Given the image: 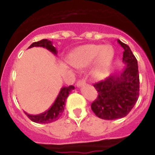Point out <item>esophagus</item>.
Here are the masks:
<instances>
[{"mask_svg": "<svg viewBox=\"0 0 155 155\" xmlns=\"http://www.w3.org/2000/svg\"><path fill=\"white\" fill-rule=\"evenodd\" d=\"M86 84V82H85L84 80H79L77 83H76V86H77L78 87H82V86H84V85Z\"/></svg>", "mask_w": 155, "mask_h": 155, "instance_id": "obj_1", "label": "esophagus"}]
</instances>
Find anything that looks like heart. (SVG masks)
I'll use <instances>...</instances> for the list:
<instances>
[{
	"instance_id": "1",
	"label": "heart",
	"mask_w": 155,
	"mask_h": 155,
	"mask_svg": "<svg viewBox=\"0 0 155 155\" xmlns=\"http://www.w3.org/2000/svg\"><path fill=\"white\" fill-rule=\"evenodd\" d=\"M115 56V51L110 45L86 44L77 47L71 54L69 61L75 68H82L93 62L92 76L103 80L108 75Z\"/></svg>"
}]
</instances>
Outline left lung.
Listing matches in <instances>:
<instances>
[{
    "label": "left lung",
    "mask_w": 155,
    "mask_h": 155,
    "mask_svg": "<svg viewBox=\"0 0 155 155\" xmlns=\"http://www.w3.org/2000/svg\"><path fill=\"white\" fill-rule=\"evenodd\" d=\"M123 52L125 67L93 86L98 92L91 108L98 117L116 120L124 117L134 108L139 97V74L137 61L128 45L117 40Z\"/></svg>",
    "instance_id": "obj_1"
}]
</instances>
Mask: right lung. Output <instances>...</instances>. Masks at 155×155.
Returning <instances> with one entry per match:
<instances>
[{"label":"right lung","instance_id":"1","mask_svg":"<svg viewBox=\"0 0 155 155\" xmlns=\"http://www.w3.org/2000/svg\"><path fill=\"white\" fill-rule=\"evenodd\" d=\"M34 47H44L48 51L54 54H57L58 51L55 49V47L52 45V42L47 39H42L38 42H35L30 45L29 48ZM75 89V87L71 85L69 87H63L61 88L60 92L58 93V97L51 105V107L47 110L46 112L38 115H30L28 113H25L27 117L30 118V120L35 123H39V124H47V123L53 122L58 120L60 117L62 113L64 110V106H65L66 100L68 98V95L72 90Z\"/></svg>","mask_w":155,"mask_h":155}]
</instances>
